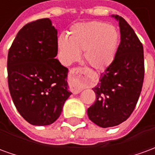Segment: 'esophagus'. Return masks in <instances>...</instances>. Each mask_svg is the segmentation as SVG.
Wrapping results in <instances>:
<instances>
[{
	"mask_svg": "<svg viewBox=\"0 0 155 155\" xmlns=\"http://www.w3.org/2000/svg\"><path fill=\"white\" fill-rule=\"evenodd\" d=\"M86 74V69L84 68H74L70 71V87L74 94H79L83 90L81 81Z\"/></svg>",
	"mask_w": 155,
	"mask_h": 155,
	"instance_id": "1",
	"label": "esophagus"
}]
</instances>
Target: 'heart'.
<instances>
[{
  "label": "heart",
  "mask_w": 155,
  "mask_h": 155,
  "mask_svg": "<svg viewBox=\"0 0 155 155\" xmlns=\"http://www.w3.org/2000/svg\"><path fill=\"white\" fill-rule=\"evenodd\" d=\"M119 41V33L113 25L101 21L76 23L68 31V37L57 40L59 58L65 65L77 61L81 52L91 67L103 71L114 61Z\"/></svg>",
  "instance_id": "1"
}]
</instances>
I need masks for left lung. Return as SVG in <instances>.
<instances>
[{"instance_id":"1","label":"left lung","mask_w":155,"mask_h":155,"mask_svg":"<svg viewBox=\"0 0 155 155\" xmlns=\"http://www.w3.org/2000/svg\"><path fill=\"white\" fill-rule=\"evenodd\" d=\"M111 17L119 22L120 43L113 62L92 89L96 100L87 110L89 119L102 128L119 125L130 116L140 97L144 76L141 42L123 17Z\"/></svg>"}]
</instances>
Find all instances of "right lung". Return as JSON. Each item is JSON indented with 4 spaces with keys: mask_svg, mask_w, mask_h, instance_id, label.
Segmentation results:
<instances>
[{
    "mask_svg": "<svg viewBox=\"0 0 155 155\" xmlns=\"http://www.w3.org/2000/svg\"><path fill=\"white\" fill-rule=\"evenodd\" d=\"M57 52V30L49 18L23 26L9 50V91L20 114L32 125L54 123L72 94L69 71L55 59Z\"/></svg>",
    "mask_w": 155,
    "mask_h": 155,
    "instance_id": "add662e5",
    "label": "right lung"
}]
</instances>
